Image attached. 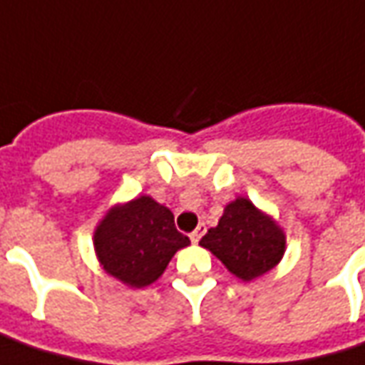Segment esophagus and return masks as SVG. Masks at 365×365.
Returning a JSON list of instances; mask_svg holds the SVG:
<instances>
[{
    "label": "esophagus",
    "mask_w": 365,
    "mask_h": 365,
    "mask_svg": "<svg viewBox=\"0 0 365 365\" xmlns=\"http://www.w3.org/2000/svg\"><path fill=\"white\" fill-rule=\"evenodd\" d=\"M205 232H207V227H205V225H203V222H201L197 229L193 230V232H191V235H190L191 242H195V245H197L199 240H201V237H203Z\"/></svg>",
    "instance_id": "34e87169"
}]
</instances>
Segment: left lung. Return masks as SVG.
<instances>
[{
  "instance_id": "8db88e82",
  "label": "left lung",
  "mask_w": 365,
  "mask_h": 365,
  "mask_svg": "<svg viewBox=\"0 0 365 365\" xmlns=\"http://www.w3.org/2000/svg\"><path fill=\"white\" fill-rule=\"evenodd\" d=\"M199 246L217 256L238 279L252 282L282 262L287 238L272 215L248 197H237L227 203L219 225L209 229Z\"/></svg>"
}]
</instances>
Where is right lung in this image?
Listing matches in <instances>:
<instances>
[{
    "mask_svg": "<svg viewBox=\"0 0 365 365\" xmlns=\"http://www.w3.org/2000/svg\"><path fill=\"white\" fill-rule=\"evenodd\" d=\"M190 238L175 229L174 213L150 195L107 209L93 230V250L107 275L128 287H146L164 274Z\"/></svg>",
    "mask_w": 365,
    "mask_h": 365,
    "instance_id": "add662e5",
    "label": "right lung"
}]
</instances>
